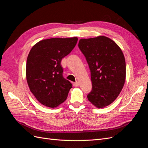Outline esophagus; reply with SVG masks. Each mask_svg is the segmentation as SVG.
<instances>
[{
  "label": "esophagus",
  "mask_w": 148,
  "mask_h": 148,
  "mask_svg": "<svg viewBox=\"0 0 148 148\" xmlns=\"http://www.w3.org/2000/svg\"><path fill=\"white\" fill-rule=\"evenodd\" d=\"M73 86L77 87V86H78L79 83H78V82H76V83H73Z\"/></svg>",
  "instance_id": "34e87169"
}]
</instances>
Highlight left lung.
<instances>
[{"label":"left lung","mask_w":148,"mask_h":148,"mask_svg":"<svg viewBox=\"0 0 148 148\" xmlns=\"http://www.w3.org/2000/svg\"><path fill=\"white\" fill-rule=\"evenodd\" d=\"M91 71L92 90L87 97L97 108L112 104L122 91L126 77V64L119 46L100 36L81 39L78 43Z\"/></svg>","instance_id":"obj_1"}]
</instances>
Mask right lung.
Returning a JSON list of instances; mask_svg holds the SVG:
<instances>
[{"instance_id":"right-lung-1","label":"right lung","mask_w":148,"mask_h":148,"mask_svg":"<svg viewBox=\"0 0 148 148\" xmlns=\"http://www.w3.org/2000/svg\"><path fill=\"white\" fill-rule=\"evenodd\" d=\"M77 41V37L44 39L31 49L26 62V80L31 92L42 105L54 108L66 100L72 84L64 78L60 63Z\"/></svg>"}]
</instances>
